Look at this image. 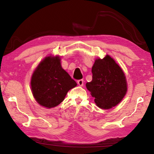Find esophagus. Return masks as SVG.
<instances>
[{
  "label": "esophagus",
  "mask_w": 154,
  "mask_h": 154,
  "mask_svg": "<svg viewBox=\"0 0 154 154\" xmlns=\"http://www.w3.org/2000/svg\"><path fill=\"white\" fill-rule=\"evenodd\" d=\"M83 83H84V82H83V79H80V80L77 81V84L79 85V86H83Z\"/></svg>",
  "instance_id": "esophagus-1"
}]
</instances>
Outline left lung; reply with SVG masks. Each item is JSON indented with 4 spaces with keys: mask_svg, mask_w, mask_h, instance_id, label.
I'll return each mask as SVG.
<instances>
[{
    "mask_svg": "<svg viewBox=\"0 0 154 154\" xmlns=\"http://www.w3.org/2000/svg\"><path fill=\"white\" fill-rule=\"evenodd\" d=\"M92 80L85 85L99 108L109 109L121 102L127 92L124 71L110 56L96 58L92 68Z\"/></svg>",
    "mask_w": 154,
    "mask_h": 154,
    "instance_id": "8db88e82",
    "label": "left lung"
}]
</instances>
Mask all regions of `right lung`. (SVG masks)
<instances>
[{
    "instance_id": "obj_1",
    "label": "right lung",
    "mask_w": 154,
    "mask_h": 154,
    "mask_svg": "<svg viewBox=\"0 0 154 154\" xmlns=\"http://www.w3.org/2000/svg\"><path fill=\"white\" fill-rule=\"evenodd\" d=\"M58 56H47L41 61L31 77L34 98L40 105L50 109L60 104L67 92L77 83L62 69Z\"/></svg>"
}]
</instances>
